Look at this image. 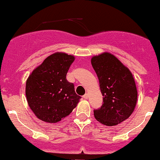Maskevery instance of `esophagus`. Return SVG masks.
I'll use <instances>...</instances> for the list:
<instances>
[{
    "label": "esophagus",
    "instance_id": "1",
    "mask_svg": "<svg viewBox=\"0 0 160 160\" xmlns=\"http://www.w3.org/2000/svg\"><path fill=\"white\" fill-rule=\"evenodd\" d=\"M88 97H89V94L88 93H86L83 96V98H84V99H87Z\"/></svg>",
    "mask_w": 160,
    "mask_h": 160
}]
</instances>
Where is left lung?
I'll return each mask as SVG.
<instances>
[{"instance_id": "obj_1", "label": "left lung", "mask_w": 160, "mask_h": 160, "mask_svg": "<svg viewBox=\"0 0 160 160\" xmlns=\"http://www.w3.org/2000/svg\"><path fill=\"white\" fill-rule=\"evenodd\" d=\"M100 82L102 105L93 110L94 117L106 126H115L129 118L137 101L132 74L115 56L103 53L91 59Z\"/></svg>"}]
</instances>
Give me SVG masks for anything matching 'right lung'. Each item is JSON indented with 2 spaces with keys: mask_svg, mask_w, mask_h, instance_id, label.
<instances>
[{
  "mask_svg": "<svg viewBox=\"0 0 160 160\" xmlns=\"http://www.w3.org/2000/svg\"><path fill=\"white\" fill-rule=\"evenodd\" d=\"M73 61V56L55 53L45 59L27 80V100L40 120L59 122L77 107L81 97L66 78Z\"/></svg>",
  "mask_w": 160,
  "mask_h": 160,
  "instance_id": "obj_1",
  "label": "right lung"
}]
</instances>
